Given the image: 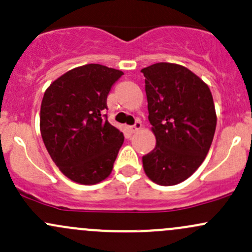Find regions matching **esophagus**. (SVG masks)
I'll return each instance as SVG.
<instances>
[{
    "instance_id": "obj_1",
    "label": "esophagus",
    "mask_w": 252,
    "mask_h": 252,
    "mask_svg": "<svg viewBox=\"0 0 252 252\" xmlns=\"http://www.w3.org/2000/svg\"><path fill=\"white\" fill-rule=\"evenodd\" d=\"M140 128H142V123H140V121H136V124H134L133 126L128 127V129L131 133H136V132L139 131Z\"/></svg>"
}]
</instances>
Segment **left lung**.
Masks as SVG:
<instances>
[{
	"instance_id": "8db88e82",
	"label": "left lung",
	"mask_w": 252,
	"mask_h": 252,
	"mask_svg": "<svg viewBox=\"0 0 252 252\" xmlns=\"http://www.w3.org/2000/svg\"><path fill=\"white\" fill-rule=\"evenodd\" d=\"M156 147L143 156L145 174L162 186L191 177L204 161L216 128L210 89L186 67L159 62L142 69Z\"/></svg>"
}]
</instances>
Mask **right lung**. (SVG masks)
I'll return each instance as SVG.
<instances>
[{"label": "right lung", "mask_w": 252, "mask_h": 252, "mask_svg": "<svg viewBox=\"0 0 252 252\" xmlns=\"http://www.w3.org/2000/svg\"><path fill=\"white\" fill-rule=\"evenodd\" d=\"M123 74L102 64H85L62 74L45 90L40 134L54 163L74 183L94 185L112 173L124 134L104 112L108 94Z\"/></svg>", "instance_id": "obj_1"}]
</instances>
